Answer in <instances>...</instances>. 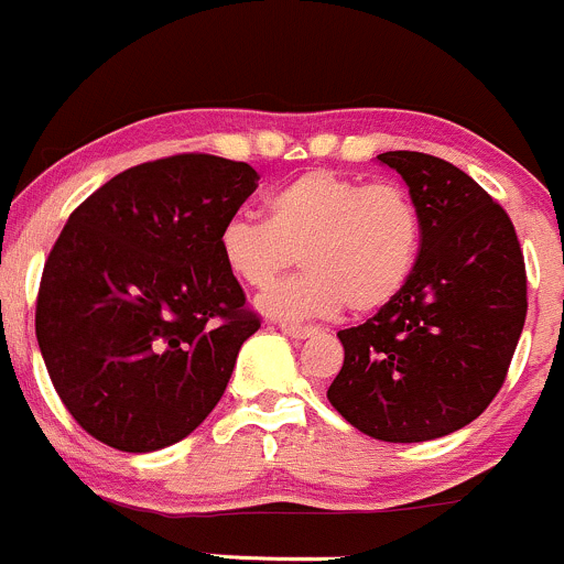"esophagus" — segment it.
Returning <instances> with one entry per match:
<instances>
[{
    "label": "esophagus",
    "mask_w": 564,
    "mask_h": 564,
    "mask_svg": "<svg viewBox=\"0 0 564 564\" xmlns=\"http://www.w3.org/2000/svg\"><path fill=\"white\" fill-rule=\"evenodd\" d=\"M282 332L293 339H310V337H315L317 328L315 326H295V323H282Z\"/></svg>",
    "instance_id": "34e87169"
}]
</instances>
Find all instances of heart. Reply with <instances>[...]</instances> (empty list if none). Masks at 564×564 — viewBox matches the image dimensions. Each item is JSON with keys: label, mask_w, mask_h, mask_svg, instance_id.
I'll list each match as a JSON object with an SVG mask.
<instances>
[{"label": "heart", "mask_w": 564, "mask_h": 564, "mask_svg": "<svg viewBox=\"0 0 564 564\" xmlns=\"http://www.w3.org/2000/svg\"><path fill=\"white\" fill-rule=\"evenodd\" d=\"M265 219L232 216L219 230L225 269L249 288H263L304 260L306 271L271 284L258 306L280 321L328 317L345 304L381 310L414 274L422 216L398 183L312 170L265 199Z\"/></svg>", "instance_id": "heart-1"}]
</instances>
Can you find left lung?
I'll return each instance as SVG.
<instances>
[{
    "instance_id": "obj_1",
    "label": "left lung",
    "mask_w": 564,
    "mask_h": 564,
    "mask_svg": "<svg viewBox=\"0 0 564 564\" xmlns=\"http://www.w3.org/2000/svg\"><path fill=\"white\" fill-rule=\"evenodd\" d=\"M409 186L422 247L405 288L345 348L328 403L378 442L449 436L501 389L527 321V271L510 216L449 161L414 150L378 155Z\"/></svg>"
}]
</instances>
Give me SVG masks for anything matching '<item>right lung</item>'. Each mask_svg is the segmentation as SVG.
<instances>
[{
	"instance_id": "1",
	"label": "right lung",
	"mask_w": 564,
	"mask_h": 564,
	"mask_svg": "<svg viewBox=\"0 0 564 564\" xmlns=\"http://www.w3.org/2000/svg\"><path fill=\"white\" fill-rule=\"evenodd\" d=\"M243 161L183 153L111 177L70 214L46 260L35 334L76 422L122 453L203 425L260 328L219 254L258 186Z\"/></svg>"
}]
</instances>
